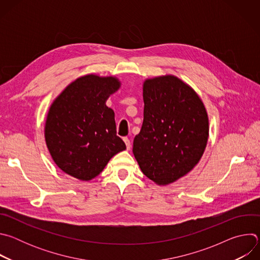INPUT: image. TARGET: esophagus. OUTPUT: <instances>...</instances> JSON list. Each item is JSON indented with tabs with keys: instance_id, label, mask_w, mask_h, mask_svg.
<instances>
[{
	"instance_id": "esophagus-1",
	"label": "esophagus",
	"mask_w": 260,
	"mask_h": 260,
	"mask_svg": "<svg viewBox=\"0 0 260 260\" xmlns=\"http://www.w3.org/2000/svg\"><path fill=\"white\" fill-rule=\"evenodd\" d=\"M123 141H124V143H125V145H126L127 150H129V149H131V147H132V143H131V140H129L128 138H123Z\"/></svg>"
}]
</instances>
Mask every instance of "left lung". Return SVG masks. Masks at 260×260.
Returning <instances> with one entry per match:
<instances>
[{"mask_svg": "<svg viewBox=\"0 0 260 260\" xmlns=\"http://www.w3.org/2000/svg\"><path fill=\"white\" fill-rule=\"evenodd\" d=\"M144 119L133 152L143 174L168 185L189 173L208 142L209 120L196 91L175 76L147 79Z\"/></svg>", "mask_w": 260, "mask_h": 260, "instance_id": "1", "label": "left lung"}]
</instances>
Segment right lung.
Here are the masks:
<instances>
[{
  "instance_id": "right-lung-1",
  "label": "right lung",
  "mask_w": 260,
  "mask_h": 260,
  "mask_svg": "<svg viewBox=\"0 0 260 260\" xmlns=\"http://www.w3.org/2000/svg\"><path fill=\"white\" fill-rule=\"evenodd\" d=\"M119 86L114 77L86 75L72 82L51 105L46 145L54 162L68 175L91 180L126 149L116 135L113 110L106 106Z\"/></svg>"
}]
</instances>
